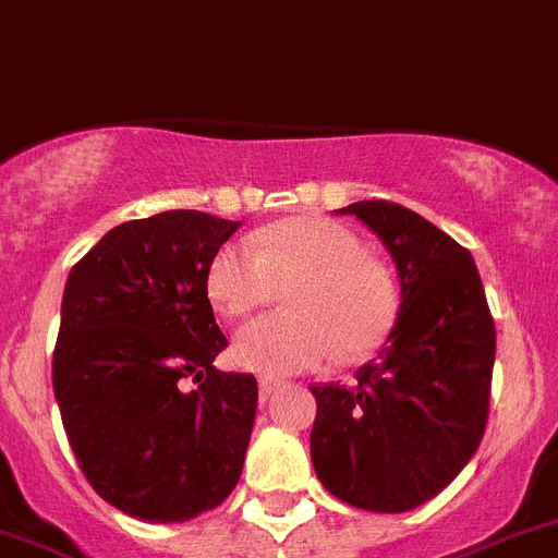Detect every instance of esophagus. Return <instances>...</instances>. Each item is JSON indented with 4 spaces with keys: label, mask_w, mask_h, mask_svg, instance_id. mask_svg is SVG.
<instances>
[{
    "label": "esophagus",
    "mask_w": 558,
    "mask_h": 558,
    "mask_svg": "<svg viewBox=\"0 0 558 558\" xmlns=\"http://www.w3.org/2000/svg\"><path fill=\"white\" fill-rule=\"evenodd\" d=\"M280 385H283V381L272 379V376H266V379H260V399H269V396H272L275 390H280Z\"/></svg>",
    "instance_id": "obj_1"
}]
</instances>
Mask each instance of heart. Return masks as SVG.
I'll return each mask as SVG.
<instances>
[{"instance_id": "obj_1", "label": "heart", "mask_w": 558, "mask_h": 558, "mask_svg": "<svg viewBox=\"0 0 558 558\" xmlns=\"http://www.w3.org/2000/svg\"><path fill=\"white\" fill-rule=\"evenodd\" d=\"M294 314L246 323L232 360L269 376L314 371L333 356L362 360L385 345L399 319V283L365 241L323 216H294L255 241H225L207 264V294L227 317H246L289 286Z\"/></svg>"}]
</instances>
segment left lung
Instances as JSON below:
<instances>
[{"label":"left lung","instance_id":"8db88e82","mask_svg":"<svg viewBox=\"0 0 558 558\" xmlns=\"http://www.w3.org/2000/svg\"><path fill=\"white\" fill-rule=\"evenodd\" d=\"M401 280L393 331L351 385L312 387V463L353 508L413 511L477 452L488 421L494 319L472 252L393 202H353Z\"/></svg>","mask_w":558,"mask_h":558}]
</instances>
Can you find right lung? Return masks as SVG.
I'll list each match as a JSON object with an SVG mask.
<instances>
[{
  "label": "right lung",
  "instance_id": "1",
  "mask_svg": "<svg viewBox=\"0 0 558 558\" xmlns=\"http://www.w3.org/2000/svg\"><path fill=\"white\" fill-rule=\"evenodd\" d=\"M241 221L168 210L109 230L72 266L52 390L92 488L145 522H185L230 497L258 381L225 373L207 264Z\"/></svg>",
  "mask_w": 558,
  "mask_h": 558
}]
</instances>
